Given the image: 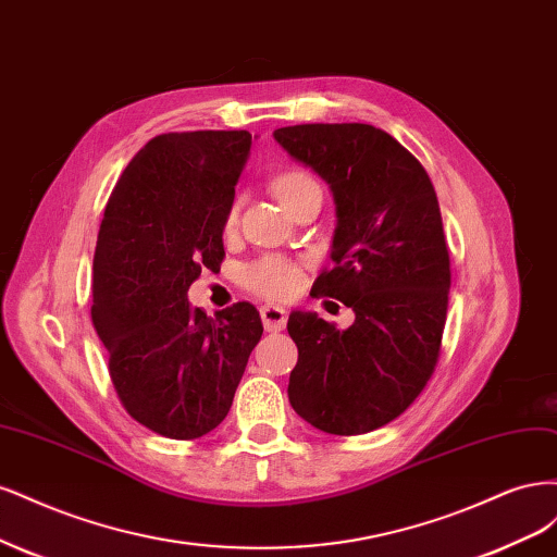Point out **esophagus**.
<instances>
[{"instance_id":"34e87169","label":"esophagus","mask_w":557,"mask_h":557,"mask_svg":"<svg viewBox=\"0 0 557 557\" xmlns=\"http://www.w3.org/2000/svg\"><path fill=\"white\" fill-rule=\"evenodd\" d=\"M261 312V321H263V329L265 331H282L286 326V312L277 305H263L259 310Z\"/></svg>"}]
</instances>
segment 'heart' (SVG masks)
<instances>
[{
	"label": "heart",
	"instance_id": "1",
	"mask_svg": "<svg viewBox=\"0 0 557 557\" xmlns=\"http://www.w3.org/2000/svg\"><path fill=\"white\" fill-rule=\"evenodd\" d=\"M314 185L317 183L310 173H305L300 169H286L273 181V191L277 199L289 208L296 201V196H300L305 189H310ZM236 220H238V206L233 203L226 212L224 226L231 228L236 224ZM243 282L249 292L261 298L289 300L298 296L305 277H302V268L296 261L271 255V257H261L252 263H247L243 271Z\"/></svg>",
	"mask_w": 557,
	"mask_h": 557
}]
</instances>
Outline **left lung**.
Returning a JSON list of instances; mask_svg holds the SVG:
<instances>
[{
  "mask_svg": "<svg viewBox=\"0 0 557 557\" xmlns=\"http://www.w3.org/2000/svg\"><path fill=\"white\" fill-rule=\"evenodd\" d=\"M294 159L331 185L335 265L314 282L354 310L347 331L292 312L296 414L331 435H363L398 419L435 372L451 261L433 183L391 134L361 122L275 129Z\"/></svg>",
  "mask_w": 557,
  "mask_h": 557,
  "instance_id": "obj_1",
  "label": "left lung"
}]
</instances>
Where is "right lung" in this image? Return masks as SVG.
<instances>
[{
	"label": "right lung",
	"mask_w": 557,
	"mask_h": 557,
	"mask_svg": "<svg viewBox=\"0 0 557 557\" xmlns=\"http://www.w3.org/2000/svg\"><path fill=\"white\" fill-rule=\"evenodd\" d=\"M252 134L154 136L122 171L92 263V324L127 414L152 433L196 440L228 414L263 326L255 305L189 308L201 271L224 261L222 231Z\"/></svg>",
	"instance_id": "1"
}]
</instances>
